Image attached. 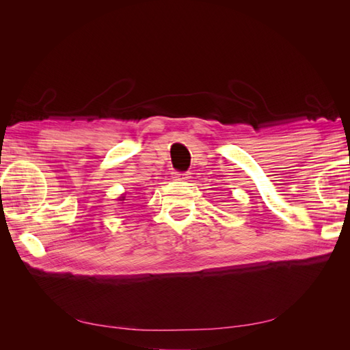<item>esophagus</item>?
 Instances as JSON below:
<instances>
[{
    "label": "esophagus",
    "instance_id": "esophagus-1",
    "mask_svg": "<svg viewBox=\"0 0 350 350\" xmlns=\"http://www.w3.org/2000/svg\"><path fill=\"white\" fill-rule=\"evenodd\" d=\"M174 178L176 179V181H185V179L189 178V174L188 172H175Z\"/></svg>",
    "mask_w": 350,
    "mask_h": 350
}]
</instances>
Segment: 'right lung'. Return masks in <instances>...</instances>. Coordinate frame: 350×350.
Here are the masks:
<instances>
[{
  "mask_svg": "<svg viewBox=\"0 0 350 350\" xmlns=\"http://www.w3.org/2000/svg\"><path fill=\"white\" fill-rule=\"evenodd\" d=\"M122 200H125V197H121V201H122Z\"/></svg>",
  "mask_w": 350,
  "mask_h": 350,
  "instance_id": "1",
  "label": "right lung"
}]
</instances>
